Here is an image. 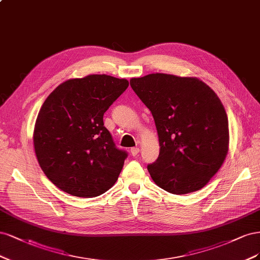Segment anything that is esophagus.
Instances as JSON below:
<instances>
[{
  "label": "esophagus",
  "mask_w": 260,
  "mask_h": 260,
  "mask_svg": "<svg viewBox=\"0 0 260 260\" xmlns=\"http://www.w3.org/2000/svg\"><path fill=\"white\" fill-rule=\"evenodd\" d=\"M139 151H140V150H139V148H137V147H135V148H132V149H131V153H132L134 156L137 155V154L139 153Z\"/></svg>",
  "instance_id": "1"
}]
</instances>
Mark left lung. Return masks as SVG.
I'll return each mask as SVG.
<instances>
[{
    "instance_id": "1",
    "label": "left lung",
    "mask_w": 260,
    "mask_h": 260,
    "mask_svg": "<svg viewBox=\"0 0 260 260\" xmlns=\"http://www.w3.org/2000/svg\"><path fill=\"white\" fill-rule=\"evenodd\" d=\"M129 82L157 131L160 153L148 165L155 185L174 194L202 189L229 150L228 116L218 96L198 78L151 73Z\"/></svg>"
}]
</instances>
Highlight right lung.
I'll use <instances>...</instances> for the list:
<instances>
[{
    "mask_svg": "<svg viewBox=\"0 0 260 260\" xmlns=\"http://www.w3.org/2000/svg\"><path fill=\"white\" fill-rule=\"evenodd\" d=\"M127 87L126 79L89 74L67 80L48 95L33 145L42 171L57 188L95 198L118 180L127 153L115 147L104 114Z\"/></svg>",
    "mask_w": 260,
    "mask_h": 260,
    "instance_id": "right-lung-1",
    "label": "right lung"
}]
</instances>
